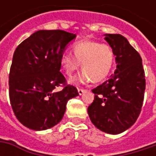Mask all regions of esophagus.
Here are the masks:
<instances>
[{"mask_svg": "<svg viewBox=\"0 0 156 156\" xmlns=\"http://www.w3.org/2000/svg\"><path fill=\"white\" fill-rule=\"evenodd\" d=\"M85 92V90L84 89H81V88H78V93H79V94L80 95H81V94H83V93Z\"/></svg>", "mask_w": 156, "mask_h": 156, "instance_id": "obj_1", "label": "esophagus"}]
</instances>
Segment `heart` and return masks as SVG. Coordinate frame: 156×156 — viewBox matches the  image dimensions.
<instances>
[{"label":"heart","mask_w":156,"mask_h":156,"mask_svg":"<svg viewBox=\"0 0 156 156\" xmlns=\"http://www.w3.org/2000/svg\"><path fill=\"white\" fill-rule=\"evenodd\" d=\"M73 53L64 52L60 58L61 68L65 75L71 77L80 69L83 70L77 77L71 79V84H85L93 81H104L110 74L115 62V55L110 46L95 41H80L73 45Z\"/></svg>","instance_id":"1"}]
</instances>
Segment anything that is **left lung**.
Segmentation results:
<instances>
[{
    "mask_svg": "<svg viewBox=\"0 0 156 156\" xmlns=\"http://www.w3.org/2000/svg\"><path fill=\"white\" fill-rule=\"evenodd\" d=\"M105 41L114 49L116 69L110 79L94 88V100L88 116L101 131L121 134L136 122L142 107L145 74L139 53L119 34H106Z\"/></svg>",
    "mask_w": 156,
    "mask_h": 156,
    "instance_id": "8db88e82",
    "label": "left lung"
}]
</instances>
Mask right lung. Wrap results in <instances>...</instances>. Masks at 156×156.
<instances>
[{
	"label": "right lung",
	"mask_w": 156,
	"mask_h": 156,
	"mask_svg": "<svg viewBox=\"0 0 156 156\" xmlns=\"http://www.w3.org/2000/svg\"><path fill=\"white\" fill-rule=\"evenodd\" d=\"M76 34L63 30H39L15 49L9 73V99L18 121L41 131L62 121L68 101L79 94L65 85L60 58ZM63 84L62 91L54 89Z\"/></svg>",
	"instance_id": "right-lung-1"
}]
</instances>
